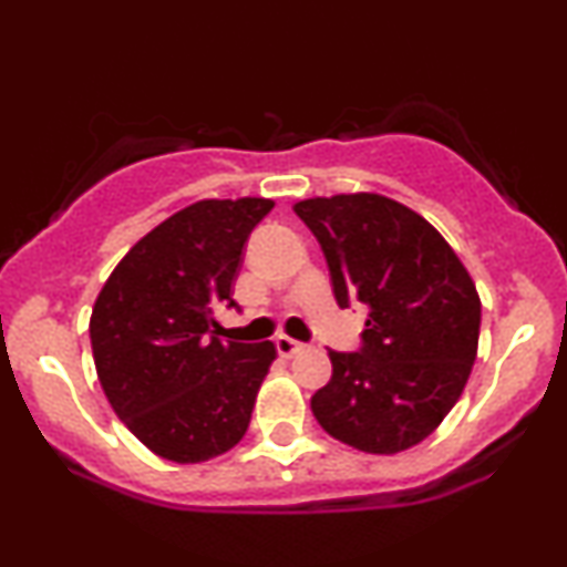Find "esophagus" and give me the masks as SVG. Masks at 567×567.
I'll use <instances>...</instances> for the list:
<instances>
[{
  "mask_svg": "<svg viewBox=\"0 0 567 567\" xmlns=\"http://www.w3.org/2000/svg\"><path fill=\"white\" fill-rule=\"evenodd\" d=\"M275 343H277L279 357H292V354H298V351L303 349V343L296 341V338H290V336H279Z\"/></svg>",
  "mask_w": 567,
  "mask_h": 567,
  "instance_id": "obj_1",
  "label": "esophagus"
}]
</instances>
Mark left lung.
Wrapping results in <instances>:
<instances>
[{
  "mask_svg": "<svg viewBox=\"0 0 567 567\" xmlns=\"http://www.w3.org/2000/svg\"><path fill=\"white\" fill-rule=\"evenodd\" d=\"M328 258L336 301L370 306L362 351L328 349L333 379L311 396L330 437L362 453L419 445L464 394L483 303L447 239L375 192L292 205Z\"/></svg>",
  "mask_w": 567,
  "mask_h": 567,
  "instance_id": "left-lung-1",
  "label": "left lung"
}]
</instances>
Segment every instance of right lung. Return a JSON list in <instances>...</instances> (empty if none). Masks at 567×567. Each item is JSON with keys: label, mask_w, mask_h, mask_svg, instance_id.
I'll use <instances>...</instances> for the list:
<instances>
[{"label": "right lung", "mask_w": 567, "mask_h": 567, "mask_svg": "<svg viewBox=\"0 0 567 567\" xmlns=\"http://www.w3.org/2000/svg\"><path fill=\"white\" fill-rule=\"evenodd\" d=\"M275 199H199L127 250L90 315L95 373L143 445L175 464L231 451L277 360L271 341L210 336L231 303L250 231Z\"/></svg>", "instance_id": "add662e5"}]
</instances>
